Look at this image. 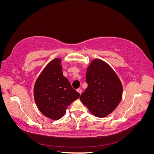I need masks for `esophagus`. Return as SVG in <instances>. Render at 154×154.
<instances>
[{
	"instance_id": "esophagus-1",
	"label": "esophagus",
	"mask_w": 154,
	"mask_h": 154,
	"mask_svg": "<svg viewBox=\"0 0 154 154\" xmlns=\"http://www.w3.org/2000/svg\"><path fill=\"white\" fill-rule=\"evenodd\" d=\"M76 91H77L80 94H81L82 92V91L81 88H78V89L76 90Z\"/></svg>"
}]
</instances>
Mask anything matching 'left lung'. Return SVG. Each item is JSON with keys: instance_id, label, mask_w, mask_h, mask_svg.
<instances>
[{"instance_id": "obj_1", "label": "left lung", "mask_w": 154, "mask_h": 154, "mask_svg": "<svg viewBox=\"0 0 154 154\" xmlns=\"http://www.w3.org/2000/svg\"><path fill=\"white\" fill-rule=\"evenodd\" d=\"M87 87L80 99L93 115L104 118L116 109L122 98L123 86L108 63L94 59L88 66Z\"/></svg>"}]
</instances>
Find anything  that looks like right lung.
Segmentation results:
<instances>
[{"instance_id": "obj_1", "label": "right lung", "mask_w": 154, "mask_h": 154, "mask_svg": "<svg viewBox=\"0 0 154 154\" xmlns=\"http://www.w3.org/2000/svg\"><path fill=\"white\" fill-rule=\"evenodd\" d=\"M62 60L57 58L46 66L34 86V98L39 110L46 117L58 120L67 106L80 97L62 73Z\"/></svg>"}]
</instances>
